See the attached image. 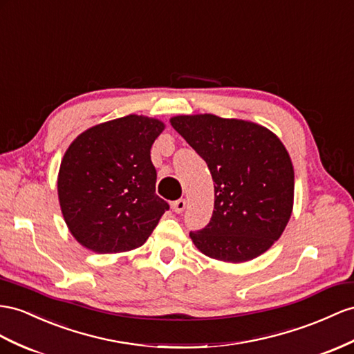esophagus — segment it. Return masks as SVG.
I'll list each match as a JSON object with an SVG mask.
<instances>
[{
	"label": "esophagus",
	"instance_id": "34e87169",
	"mask_svg": "<svg viewBox=\"0 0 354 354\" xmlns=\"http://www.w3.org/2000/svg\"><path fill=\"white\" fill-rule=\"evenodd\" d=\"M187 206V201L185 198H179V201H175L171 203V209H174L176 214H183Z\"/></svg>",
	"mask_w": 354,
	"mask_h": 354
}]
</instances>
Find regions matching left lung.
I'll return each mask as SVG.
<instances>
[{
	"label": "left lung",
	"instance_id": "obj_1",
	"mask_svg": "<svg viewBox=\"0 0 354 354\" xmlns=\"http://www.w3.org/2000/svg\"><path fill=\"white\" fill-rule=\"evenodd\" d=\"M174 129L214 179V212L189 238L205 256L242 263L268 251L293 209L295 171L284 145L259 124L211 113L180 115Z\"/></svg>",
	"mask_w": 354,
	"mask_h": 354
}]
</instances>
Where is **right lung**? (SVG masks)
Segmentation results:
<instances>
[{
	"instance_id": "add662e5",
	"label": "right lung",
	"mask_w": 354,
	"mask_h": 354,
	"mask_svg": "<svg viewBox=\"0 0 354 354\" xmlns=\"http://www.w3.org/2000/svg\"><path fill=\"white\" fill-rule=\"evenodd\" d=\"M165 124L129 115L91 127L61 161L58 197L68 230L85 248L111 254L143 245L169 203L156 194L151 147Z\"/></svg>"
}]
</instances>
